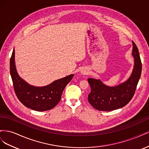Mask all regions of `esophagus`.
<instances>
[{"label":"esophagus","instance_id":"34e87169","mask_svg":"<svg viewBox=\"0 0 149 149\" xmlns=\"http://www.w3.org/2000/svg\"><path fill=\"white\" fill-rule=\"evenodd\" d=\"M81 74H83V75H86V74H88V71L87 70L83 69L81 71Z\"/></svg>","mask_w":149,"mask_h":149}]
</instances>
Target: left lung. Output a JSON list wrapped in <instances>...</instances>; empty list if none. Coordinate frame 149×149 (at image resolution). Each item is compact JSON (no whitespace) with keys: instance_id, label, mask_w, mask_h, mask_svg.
<instances>
[{"instance_id":"obj_1","label":"left lung","mask_w":149,"mask_h":149,"mask_svg":"<svg viewBox=\"0 0 149 149\" xmlns=\"http://www.w3.org/2000/svg\"><path fill=\"white\" fill-rule=\"evenodd\" d=\"M132 45L134 66L131 75L126 81L111 87L104 84L100 79H88L91 87L88 101L94 109L111 111L125 106L132 100L142 72V63L138 48L134 42Z\"/></svg>"}]
</instances>
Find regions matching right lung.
Instances as JSON below:
<instances>
[{
    "label": "right lung",
    "instance_id": "1",
    "mask_svg": "<svg viewBox=\"0 0 149 149\" xmlns=\"http://www.w3.org/2000/svg\"><path fill=\"white\" fill-rule=\"evenodd\" d=\"M10 75L17 97L26 107L37 111H48L55 107L60 102L66 86L74 74L57 79L46 86L36 87L30 85L18 74L15 64V49L10 61Z\"/></svg>",
    "mask_w": 149,
    "mask_h": 149
}]
</instances>
